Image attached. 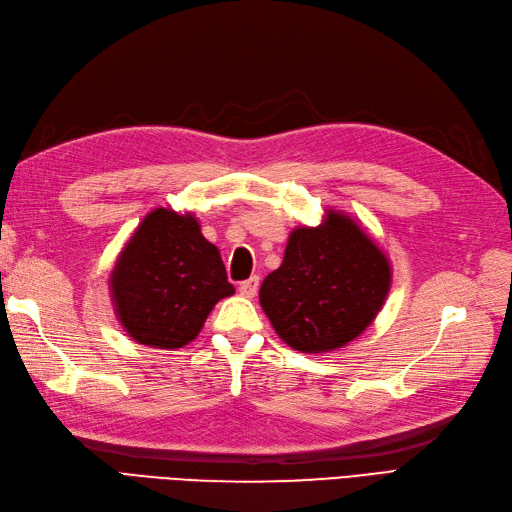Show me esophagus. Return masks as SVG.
I'll return each mask as SVG.
<instances>
[{
	"label": "esophagus",
	"instance_id": "34e87169",
	"mask_svg": "<svg viewBox=\"0 0 512 512\" xmlns=\"http://www.w3.org/2000/svg\"><path fill=\"white\" fill-rule=\"evenodd\" d=\"M258 285H260V278L252 276V278H247L245 282H241L238 291H241V295H245V298H254V295L258 293Z\"/></svg>",
	"mask_w": 512,
	"mask_h": 512
}]
</instances>
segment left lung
Listing matches in <instances>:
<instances>
[{"mask_svg": "<svg viewBox=\"0 0 512 512\" xmlns=\"http://www.w3.org/2000/svg\"><path fill=\"white\" fill-rule=\"evenodd\" d=\"M381 249L346 214L289 236L282 265L260 285V306L285 344L302 352L346 346L372 324L390 291Z\"/></svg>", "mask_w": 512, "mask_h": 512, "instance_id": "8db88e82", "label": "left lung"}]
</instances>
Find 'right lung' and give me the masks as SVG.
Returning a JSON list of instances; mask_svg holds the SVG:
<instances>
[{
	"label": "right lung",
	"mask_w": 512,
	"mask_h": 512,
	"mask_svg": "<svg viewBox=\"0 0 512 512\" xmlns=\"http://www.w3.org/2000/svg\"><path fill=\"white\" fill-rule=\"evenodd\" d=\"M111 298L138 344L175 350L192 342L214 304L234 293L219 249L192 214L157 208L124 245Z\"/></svg>",
	"instance_id": "1"
}]
</instances>
